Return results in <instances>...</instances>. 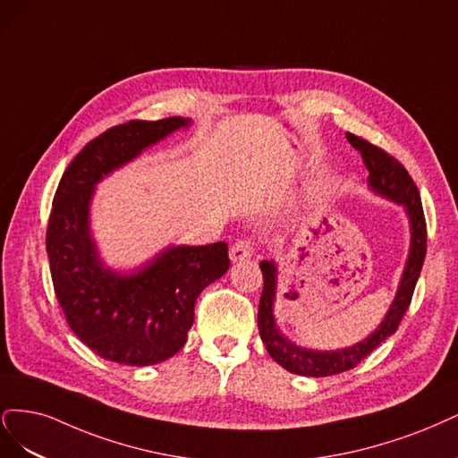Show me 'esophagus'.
Returning a JSON list of instances; mask_svg holds the SVG:
<instances>
[{"label":"esophagus","instance_id":"1","mask_svg":"<svg viewBox=\"0 0 458 458\" xmlns=\"http://www.w3.org/2000/svg\"><path fill=\"white\" fill-rule=\"evenodd\" d=\"M250 255H253V243H250L249 240H240L235 242L230 249V259L232 262H242V260H247L250 259Z\"/></svg>","mask_w":458,"mask_h":458}]
</instances>
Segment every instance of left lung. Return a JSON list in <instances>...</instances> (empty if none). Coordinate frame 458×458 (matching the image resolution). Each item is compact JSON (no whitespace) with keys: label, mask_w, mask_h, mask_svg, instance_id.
I'll list each match as a JSON object with an SVG mask.
<instances>
[{"label":"left lung","mask_w":458,"mask_h":458,"mask_svg":"<svg viewBox=\"0 0 458 458\" xmlns=\"http://www.w3.org/2000/svg\"><path fill=\"white\" fill-rule=\"evenodd\" d=\"M348 142L361 154L363 164L369 171L367 186L371 188L373 194L390 199L397 205H402L409 218L411 230V243L409 255L405 260V268L400 277L395 297L388 308V312L378 323V327L365 336L363 341L341 348V350H312L294 344L293 341L279 331L276 316H274V302L277 294V264L276 260H262L260 270L264 277V287L259 302V333L264 346L274 361H277L289 373L302 375V377H329L348 371L356 367L361 360H365L377 346L392 336L400 326L403 314L411 304L412 291H415L417 279L422 270V262L426 257V220L419 190L412 182L409 173L402 164L382 152L371 142L363 140L361 137L346 132Z\"/></svg>","instance_id":"1"}]
</instances>
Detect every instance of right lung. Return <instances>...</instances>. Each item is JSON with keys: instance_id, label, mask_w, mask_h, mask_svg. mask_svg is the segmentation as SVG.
<instances>
[{"instance_id": "right-lung-1", "label": "right lung", "mask_w": 458, "mask_h": 458, "mask_svg": "<svg viewBox=\"0 0 458 458\" xmlns=\"http://www.w3.org/2000/svg\"><path fill=\"white\" fill-rule=\"evenodd\" d=\"M190 125L174 115L112 127L72 159L58 182L47 226L55 293L70 329L108 361L144 367L174 356L186 344L199 293L228 272L225 242L169 245L135 270L117 272L93 240L97 184Z\"/></svg>"}]
</instances>
